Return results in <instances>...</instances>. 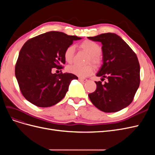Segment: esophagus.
<instances>
[{"instance_id":"esophagus-1","label":"esophagus","mask_w":155,"mask_h":155,"mask_svg":"<svg viewBox=\"0 0 155 155\" xmlns=\"http://www.w3.org/2000/svg\"><path fill=\"white\" fill-rule=\"evenodd\" d=\"M79 81H81V82H86V81H87V79H85V78H79Z\"/></svg>"}]
</instances>
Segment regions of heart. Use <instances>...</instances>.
<instances>
[{
  "label": "heart",
  "mask_w": 155,
  "mask_h": 155,
  "mask_svg": "<svg viewBox=\"0 0 155 155\" xmlns=\"http://www.w3.org/2000/svg\"><path fill=\"white\" fill-rule=\"evenodd\" d=\"M81 48L85 50L90 55L91 61L94 64H99L101 61V58L100 55V51L101 48L100 45L96 42L91 40H85L81 43ZM75 52V46L74 45H70L65 49L64 51V58L65 61L68 63H71L74 58ZM67 70L74 75L81 78H87L93 73L94 68L91 65L86 66H80L78 64L69 65L67 67Z\"/></svg>",
  "instance_id": "b5f03b06"
}]
</instances>
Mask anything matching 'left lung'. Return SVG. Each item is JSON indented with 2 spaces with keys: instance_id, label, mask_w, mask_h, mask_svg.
I'll return each instance as SVG.
<instances>
[{
  "instance_id": "8db88e82",
  "label": "left lung",
  "mask_w": 155,
  "mask_h": 155,
  "mask_svg": "<svg viewBox=\"0 0 155 155\" xmlns=\"http://www.w3.org/2000/svg\"><path fill=\"white\" fill-rule=\"evenodd\" d=\"M87 38L102 44L103 64L96 76V91L88 94L92 104L105 112H118L129 106L140 85V64L130 46L114 33H106Z\"/></svg>"
}]
</instances>
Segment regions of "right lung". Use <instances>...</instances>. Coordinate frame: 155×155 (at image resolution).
<instances>
[{
  "instance_id": "add662e5",
  "label": "right lung",
  "mask_w": 155,
  "mask_h": 155,
  "mask_svg": "<svg viewBox=\"0 0 155 155\" xmlns=\"http://www.w3.org/2000/svg\"><path fill=\"white\" fill-rule=\"evenodd\" d=\"M81 37L51 31L26 41L15 65V76L26 100L39 107L57 104L66 95L70 83L78 78L70 73L52 74L62 68L64 51Z\"/></svg>"
}]
</instances>
